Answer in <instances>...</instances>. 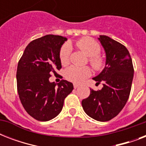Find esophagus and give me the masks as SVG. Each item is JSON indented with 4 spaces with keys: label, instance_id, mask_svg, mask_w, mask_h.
<instances>
[{
    "label": "esophagus",
    "instance_id": "obj_1",
    "mask_svg": "<svg viewBox=\"0 0 146 146\" xmlns=\"http://www.w3.org/2000/svg\"><path fill=\"white\" fill-rule=\"evenodd\" d=\"M79 86H80V85L76 84V83H74V84H73V87H74V89H76V88H78Z\"/></svg>",
    "mask_w": 146,
    "mask_h": 146
}]
</instances>
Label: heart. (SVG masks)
Instances as JSON below:
<instances>
[{"mask_svg":"<svg viewBox=\"0 0 146 146\" xmlns=\"http://www.w3.org/2000/svg\"><path fill=\"white\" fill-rule=\"evenodd\" d=\"M76 46L82 50L89 57V62L94 69L99 70L103 66V60L100 57L101 48L95 40L89 38H82L76 42ZM71 48L69 44H64L60 50V60L63 65L68 64L69 57L70 54ZM91 74L90 69L88 66H71L64 71V76L66 80L71 82L81 83L86 78Z\"/></svg>","mask_w":146,"mask_h":146,"instance_id":"obj_1","label":"heart"}]
</instances>
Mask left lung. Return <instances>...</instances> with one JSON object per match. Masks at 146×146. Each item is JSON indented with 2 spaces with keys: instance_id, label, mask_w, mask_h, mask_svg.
Returning <instances> with one entry per match:
<instances>
[{
  "instance_id": "left-lung-1",
  "label": "left lung",
  "mask_w": 146,
  "mask_h": 146,
  "mask_svg": "<svg viewBox=\"0 0 146 146\" xmlns=\"http://www.w3.org/2000/svg\"><path fill=\"white\" fill-rule=\"evenodd\" d=\"M98 39L105 52V66L93 77L96 84L102 82L103 88L95 91L82 101V108L94 120L105 122L115 117L129 98L133 79V66L127 48L106 35Z\"/></svg>"
}]
</instances>
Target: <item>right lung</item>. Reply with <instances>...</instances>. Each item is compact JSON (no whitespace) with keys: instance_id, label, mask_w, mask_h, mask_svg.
I'll return each instance as SVG.
<instances>
[{"instance_id":"add662e5","label":"right lung","mask_w":146,"mask_h":146,"mask_svg":"<svg viewBox=\"0 0 146 146\" xmlns=\"http://www.w3.org/2000/svg\"><path fill=\"white\" fill-rule=\"evenodd\" d=\"M67 38L47 35L26 46L17 66V82L19 99L26 112L35 120L48 121L62 111L65 98L73 83L61 80L50 82V73L61 68L60 50Z\"/></svg>"}]
</instances>
